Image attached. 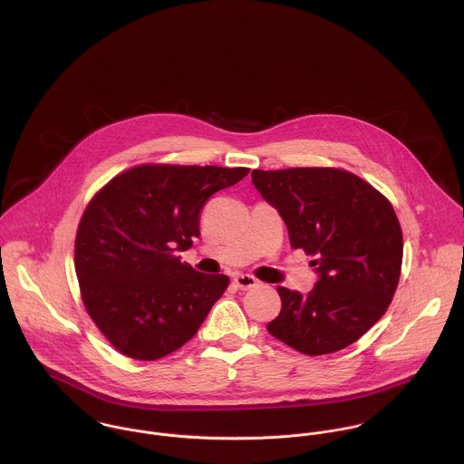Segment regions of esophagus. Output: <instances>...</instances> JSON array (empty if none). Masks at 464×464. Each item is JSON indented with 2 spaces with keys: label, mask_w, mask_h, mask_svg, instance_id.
Returning a JSON list of instances; mask_svg holds the SVG:
<instances>
[{
  "label": "esophagus",
  "mask_w": 464,
  "mask_h": 464,
  "mask_svg": "<svg viewBox=\"0 0 464 464\" xmlns=\"http://www.w3.org/2000/svg\"><path fill=\"white\" fill-rule=\"evenodd\" d=\"M234 284H236V287H239L241 291H248V289H252V287H257V285H259V280H257L256 276H252V275H237V276L234 278Z\"/></svg>",
  "instance_id": "obj_1"
}]
</instances>
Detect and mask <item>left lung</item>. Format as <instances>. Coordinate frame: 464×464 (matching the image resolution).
I'll return each mask as SVG.
<instances>
[{
    "label": "left lung",
    "mask_w": 464,
    "mask_h": 464,
    "mask_svg": "<svg viewBox=\"0 0 464 464\" xmlns=\"http://www.w3.org/2000/svg\"><path fill=\"white\" fill-rule=\"evenodd\" d=\"M261 197L282 216L289 243L314 261L307 295L278 287L280 314L267 332L305 355L355 343L386 313L401 267L393 205L353 173L335 168L252 171Z\"/></svg>",
    "instance_id": "left-lung-1"
}]
</instances>
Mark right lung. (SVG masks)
<instances>
[{"label": "right lung", "mask_w": 464, "mask_h": 464, "mask_svg": "<svg viewBox=\"0 0 464 464\" xmlns=\"http://www.w3.org/2000/svg\"><path fill=\"white\" fill-rule=\"evenodd\" d=\"M248 168L144 164L114 177L89 201L76 232L83 305L123 355L160 359L186 344L228 285L175 252L199 236V210Z\"/></svg>", "instance_id": "obj_1"}]
</instances>
